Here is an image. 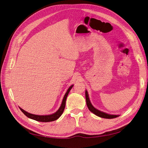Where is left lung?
Returning a JSON list of instances; mask_svg holds the SVG:
<instances>
[{
    "instance_id": "obj_1",
    "label": "left lung",
    "mask_w": 148,
    "mask_h": 148,
    "mask_svg": "<svg viewBox=\"0 0 148 148\" xmlns=\"http://www.w3.org/2000/svg\"><path fill=\"white\" fill-rule=\"evenodd\" d=\"M85 96H86V105L88 107L89 110H90L91 112H92L94 114H95L96 115L98 116V117H101V118H104V119H114V118H116L118 117L119 116H120L119 115H113V114H109L107 113L101 111L99 110H98L97 109H96L95 107H94L91 102L90 101V99H89V95L88 91L86 90L85 91Z\"/></svg>"
}]
</instances>
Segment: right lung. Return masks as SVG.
<instances>
[{"label": "right lung", "mask_w": 148, "mask_h": 148, "mask_svg": "<svg viewBox=\"0 0 148 148\" xmlns=\"http://www.w3.org/2000/svg\"><path fill=\"white\" fill-rule=\"evenodd\" d=\"M73 84L71 85V86L69 88V89H67V91H66V93L65 94L64 97L63 98V100H62V104H61V105L59 107V109H58L55 113H53L52 114L46 115H35V114H32L28 113V112H26L25 110L22 109L21 107H19V108L21 110L22 112H23L26 116V117H28V118H29L31 119L38 121V122H52V121L56 120L60 117L62 114H63V112H64V110L65 107V102H66V99L67 96H68L69 92L70 91L71 89L73 88Z\"/></svg>", "instance_id": "1"}]
</instances>
